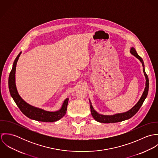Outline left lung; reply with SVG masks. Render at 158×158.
<instances>
[{"mask_svg":"<svg viewBox=\"0 0 158 158\" xmlns=\"http://www.w3.org/2000/svg\"><path fill=\"white\" fill-rule=\"evenodd\" d=\"M130 52L131 54L133 55V56H135L136 58H137L142 64L143 72L144 73V75H145V80H146L145 87V89H144V91L143 92L142 96L140 97V99L137 102V103L133 107H132L130 110H128L127 112L117 113V114H113V115H103V114H99L98 112H97L94 110V108H93L90 99H89V103H90L91 114H92L93 118L97 122H100V123H110L120 122H122V121H123V120H128V119L131 118L133 116H134L135 115L136 113H137V111H139V110L140 109V108L142 105L144 100H145V98L147 97L148 92V88H149V80H148V76H147V75L145 72V66H144L143 61L142 59V58L137 53L135 48L133 47H131Z\"/></svg>","mask_w":158,"mask_h":158,"instance_id":"1","label":"left lung"}]
</instances>
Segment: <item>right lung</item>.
I'll use <instances>...</instances> for the list:
<instances>
[{
	"label": "right lung",
	"instance_id": "right-lung-1",
	"mask_svg": "<svg viewBox=\"0 0 158 158\" xmlns=\"http://www.w3.org/2000/svg\"><path fill=\"white\" fill-rule=\"evenodd\" d=\"M22 52H20L13 64V68L10 72L8 78V87L11 97L20 109L21 112L27 117L40 122H54L61 119L66 113L69 98L64 100L61 108L55 111H48L43 109L33 106L25 101L20 96L17 90L16 85V68L19 58Z\"/></svg>",
	"mask_w": 158,
	"mask_h": 158
}]
</instances>
